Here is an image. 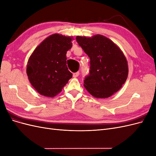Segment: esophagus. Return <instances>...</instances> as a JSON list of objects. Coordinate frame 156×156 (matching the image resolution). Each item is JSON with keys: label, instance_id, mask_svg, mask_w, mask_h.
<instances>
[{"label": "esophagus", "instance_id": "esophagus-1", "mask_svg": "<svg viewBox=\"0 0 156 156\" xmlns=\"http://www.w3.org/2000/svg\"><path fill=\"white\" fill-rule=\"evenodd\" d=\"M79 72H75V73H74L73 74V77H77L79 76Z\"/></svg>", "mask_w": 156, "mask_h": 156}]
</instances>
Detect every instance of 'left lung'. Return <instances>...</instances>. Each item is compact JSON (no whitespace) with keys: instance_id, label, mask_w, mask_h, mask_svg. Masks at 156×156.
I'll use <instances>...</instances> for the list:
<instances>
[{"instance_id":"8db88e82","label":"left lung","mask_w":156,"mask_h":156,"mask_svg":"<svg viewBox=\"0 0 156 156\" xmlns=\"http://www.w3.org/2000/svg\"><path fill=\"white\" fill-rule=\"evenodd\" d=\"M90 59V75L84 87L96 98H107L119 91L128 75V64L120 48L108 37L96 34L76 37Z\"/></svg>"}]
</instances>
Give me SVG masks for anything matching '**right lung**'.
Masks as SVG:
<instances>
[{
    "label": "right lung",
    "instance_id": "add662e5",
    "mask_svg": "<svg viewBox=\"0 0 156 156\" xmlns=\"http://www.w3.org/2000/svg\"><path fill=\"white\" fill-rule=\"evenodd\" d=\"M73 37L53 34L37 46L28 60L27 73L32 86L40 95L53 98L72 77L66 66V53Z\"/></svg>",
    "mask_w": 156,
    "mask_h": 156
}]
</instances>
